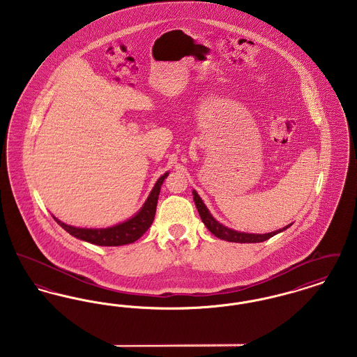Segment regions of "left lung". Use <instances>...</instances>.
I'll return each instance as SVG.
<instances>
[{
  "label": "left lung",
  "mask_w": 357,
  "mask_h": 357,
  "mask_svg": "<svg viewBox=\"0 0 357 357\" xmlns=\"http://www.w3.org/2000/svg\"><path fill=\"white\" fill-rule=\"evenodd\" d=\"M192 197H194V202L195 206L198 208V213L201 215V220L204 223V226L220 239L223 241H229V242H238V243H255V242H264L269 238H272L273 236L287 230L288 227H290V225L280 229V230H275L272 233H266V234H252V233H242V231H237V230H233V229H229L226 226H223L222 223L217 221L208 211V208L206 207V204H204V201L201 199V197L198 195V192L195 190H192Z\"/></svg>",
  "instance_id": "obj_1"
}]
</instances>
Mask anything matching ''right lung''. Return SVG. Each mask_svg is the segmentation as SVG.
<instances>
[{"label":"right lung","instance_id":"add662e5","mask_svg":"<svg viewBox=\"0 0 357 357\" xmlns=\"http://www.w3.org/2000/svg\"><path fill=\"white\" fill-rule=\"evenodd\" d=\"M169 172L163 174L155 183L147 201L143 204V207L136 213L135 215L127 221L121 222L119 225H115L112 227L105 229H84V227H75L67 225L64 222L57 220V222L66 231H68L70 236L79 238L85 242L99 245V246H121L127 243H132L136 239L142 237L149 227L153 225L156 204L160 192V187L163 185V181L167 178Z\"/></svg>","mask_w":357,"mask_h":357}]
</instances>
